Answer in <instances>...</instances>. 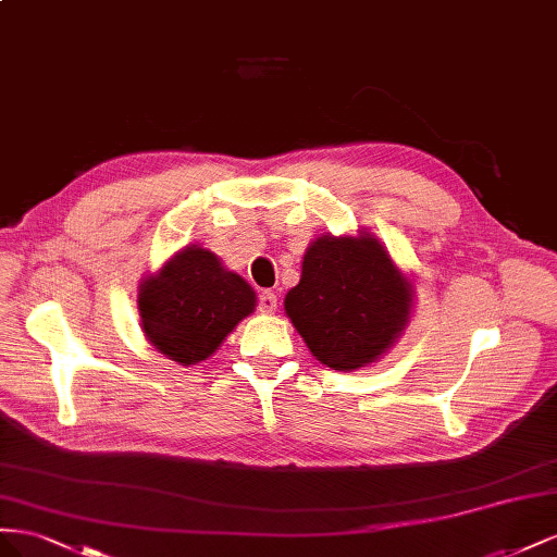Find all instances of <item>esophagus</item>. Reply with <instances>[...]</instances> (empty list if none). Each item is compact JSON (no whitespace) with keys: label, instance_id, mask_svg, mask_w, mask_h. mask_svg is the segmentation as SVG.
Returning a JSON list of instances; mask_svg holds the SVG:
<instances>
[{"label":"esophagus","instance_id":"1","mask_svg":"<svg viewBox=\"0 0 557 557\" xmlns=\"http://www.w3.org/2000/svg\"><path fill=\"white\" fill-rule=\"evenodd\" d=\"M259 310L265 314H273L277 310V296L273 292H261L259 294Z\"/></svg>","mask_w":557,"mask_h":557}]
</instances>
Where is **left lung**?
<instances>
[{
  "label": "left lung",
  "mask_w": 557,
  "mask_h": 557,
  "mask_svg": "<svg viewBox=\"0 0 557 557\" xmlns=\"http://www.w3.org/2000/svg\"><path fill=\"white\" fill-rule=\"evenodd\" d=\"M412 284L371 233L322 235L308 247L284 312L317 361L355 371L377 361L401 336Z\"/></svg>",
  "instance_id": "left-lung-1"
}]
</instances>
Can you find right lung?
<instances>
[{"label":"right lung","mask_w":557,"mask_h":557,"mask_svg":"<svg viewBox=\"0 0 557 557\" xmlns=\"http://www.w3.org/2000/svg\"><path fill=\"white\" fill-rule=\"evenodd\" d=\"M253 308L257 294L249 284L198 245L174 253L137 294L147 341L182 367L212 357Z\"/></svg>","instance_id":"right-lung-1"}]
</instances>
